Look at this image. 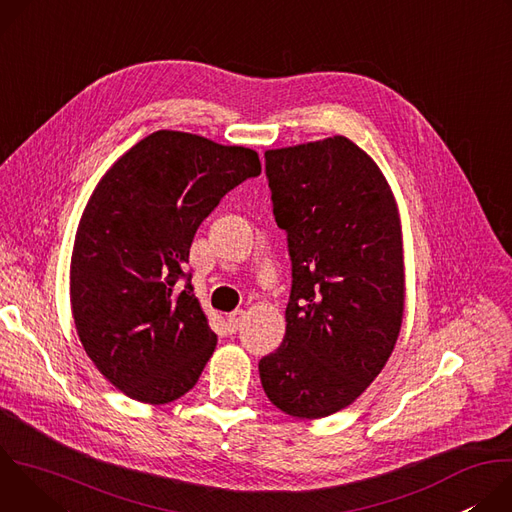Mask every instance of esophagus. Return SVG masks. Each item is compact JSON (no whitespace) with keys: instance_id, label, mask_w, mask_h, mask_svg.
I'll return each mask as SVG.
<instances>
[{"instance_id":"1","label":"esophagus","mask_w":512,"mask_h":512,"mask_svg":"<svg viewBox=\"0 0 512 512\" xmlns=\"http://www.w3.org/2000/svg\"><path fill=\"white\" fill-rule=\"evenodd\" d=\"M243 322H245V312H243V310H237V312H233V314L227 316V330H229L231 334H235V332L241 330Z\"/></svg>"}]
</instances>
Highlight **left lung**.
<instances>
[{
  "mask_svg": "<svg viewBox=\"0 0 512 512\" xmlns=\"http://www.w3.org/2000/svg\"><path fill=\"white\" fill-rule=\"evenodd\" d=\"M265 176L291 289L283 342L259 360V377L277 409L318 419L367 389L397 342L399 212L379 166L342 135L265 152Z\"/></svg>",
  "mask_w": 512,
  "mask_h": 512,
  "instance_id": "1",
  "label": "left lung"
}]
</instances>
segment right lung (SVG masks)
<instances>
[{
    "instance_id": "right-lung-1",
    "label": "right lung",
    "mask_w": 512,
    "mask_h": 512,
    "mask_svg": "<svg viewBox=\"0 0 512 512\" xmlns=\"http://www.w3.org/2000/svg\"><path fill=\"white\" fill-rule=\"evenodd\" d=\"M259 174L249 148L164 129L97 184L72 249L70 304L85 352L127 397L162 405L196 385L216 334L186 271L190 245L221 198Z\"/></svg>"
}]
</instances>
